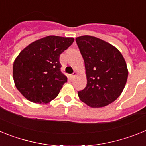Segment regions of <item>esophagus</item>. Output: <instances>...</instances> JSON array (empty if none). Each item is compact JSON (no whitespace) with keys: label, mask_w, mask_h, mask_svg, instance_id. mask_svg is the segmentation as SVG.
<instances>
[{"label":"esophagus","mask_w":146,"mask_h":146,"mask_svg":"<svg viewBox=\"0 0 146 146\" xmlns=\"http://www.w3.org/2000/svg\"><path fill=\"white\" fill-rule=\"evenodd\" d=\"M76 74H77V72H73V74H70V78H71V79H72V80L74 79V76H75Z\"/></svg>","instance_id":"1"}]
</instances>
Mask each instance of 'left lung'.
Here are the masks:
<instances>
[{"mask_svg":"<svg viewBox=\"0 0 146 146\" xmlns=\"http://www.w3.org/2000/svg\"><path fill=\"white\" fill-rule=\"evenodd\" d=\"M76 42L84 59L87 86L78 91L82 102L102 108L118 99L126 86L128 69L119 50L96 37L82 36Z\"/></svg>","mask_w":146,"mask_h":146,"instance_id":"left-lung-1","label":"left lung"}]
</instances>
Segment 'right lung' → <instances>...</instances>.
<instances>
[{
    "instance_id": "obj_1",
    "label": "right lung",
    "mask_w": 146,
    "mask_h": 146,
    "mask_svg": "<svg viewBox=\"0 0 146 146\" xmlns=\"http://www.w3.org/2000/svg\"><path fill=\"white\" fill-rule=\"evenodd\" d=\"M74 38L48 36L23 49L13 64V78L17 90L25 99L47 104L58 95L66 76L60 72V55Z\"/></svg>"
}]
</instances>
